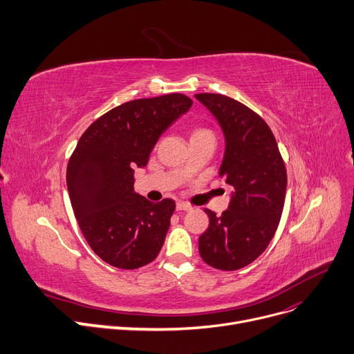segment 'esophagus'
Wrapping results in <instances>:
<instances>
[{
	"label": "esophagus",
	"mask_w": 354,
	"mask_h": 354,
	"mask_svg": "<svg viewBox=\"0 0 354 354\" xmlns=\"http://www.w3.org/2000/svg\"><path fill=\"white\" fill-rule=\"evenodd\" d=\"M191 209H192V206L189 203H186V202H178L176 203V210H191Z\"/></svg>",
	"instance_id": "1"
}]
</instances>
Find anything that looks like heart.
Returning <instances> with one entry per match:
<instances>
[{"label":"heart","instance_id":"1","mask_svg":"<svg viewBox=\"0 0 354 354\" xmlns=\"http://www.w3.org/2000/svg\"><path fill=\"white\" fill-rule=\"evenodd\" d=\"M205 132H209V131H206V129H195V132H194V135H196V133H205Z\"/></svg>","mask_w":354,"mask_h":354}]
</instances>
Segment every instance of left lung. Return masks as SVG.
<instances>
[{"instance_id":"left-lung-1","label":"left lung","mask_w":354,"mask_h":354,"mask_svg":"<svg viewBox=\"0 0 354 354\" xmlns=\"http://www.w3.org/2000/svg\"><path fill=\"white\" fill-rule=\"evenodd\" d=\"M225 135L219 176L233 187L222 216L205 209L209 227L199 238L203 262L219 270H238L261 256L283 212L288 174L269 125L242 102L222 93H196Z\"/></svg>"}]
</instances>
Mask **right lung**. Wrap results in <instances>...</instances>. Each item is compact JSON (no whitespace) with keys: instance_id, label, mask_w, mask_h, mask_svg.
Returning <instances> with one entry per match:
<instances>
[{"instance_id":"1","label":"right lung","mask_w":354,"mask_h":354,"mask_svg":"<svg viewBox=\"0 0 354 354\" xmlns=\"http://www.w3.org/2000/svg\"><path fill=\"white\" fill-rule=\"evenodd\" d=\"M192 104L183 93L125 102L92 122L71 155L66 186L74 215L91 249L111 266L138 269L158 256L175 202L152 203L136 194L133 174Z\"/></svg>"}]
</instances>
